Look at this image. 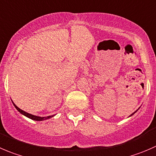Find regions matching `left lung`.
I'll list each match as a JSON object with an SVG mask.
<instances>
[{"mask_svg":"<svg viewBox=\"0 0 156 156\" xmlns=\"http://www.w3.org/2000/svg\"><path fill=\"white\" fill-rule=\"evenodd\" d=\"M139 109H140V108H139ZM139 109H138V110H139ZM136 110V111H135V112H133V113H132V114H130V115H129V116H133V114H134V113H136V111H137V110Z\"/></svg>","mask_w":156,"mask_h":156,"instance_id":"1","label":"left lung"}]
</instances>
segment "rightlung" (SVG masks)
Returning a JSON list of instances; mask_svg holds the SVG:
<instances>
[{"instance_id":"right-lung-1","label":"right lung","mask_w":156,"mask_h":156,"mask_svg":"<svg viewBox=\"0 0 156 156\" xmlns=\"http://www.w3.org/2000/svg\"><path fill=\"white\" fill-rule=\"evenodd\" d=\"M12 103H13V106L15 107V108H16V110H17L18 111L21 113V114H23V116H27V117H28V118L31 119V120H36V121H42V120H48V119L52 118V117H53V116H55V114H54V115H51V116H36V115L30 114V113H27V112H25L24 110L20 109L19 107H18L17 106H16V104L13 102V101H12Z\"/></svg>"}]
</instances>
